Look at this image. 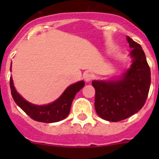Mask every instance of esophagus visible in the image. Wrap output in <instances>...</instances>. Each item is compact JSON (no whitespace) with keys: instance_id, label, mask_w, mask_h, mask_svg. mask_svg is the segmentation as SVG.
<instances>
[{"instance_id":"obj_1","label":"esophagus","mask_w":159,"mask_h":159,"mask_svg":"<svg viewBox=\"0 0 159 159\" xmlns=\"http://www.w3.org/2000/svg\"><path fill=\"white\" fill-rule=\"evenodd\" d=\"M83 78L85 80V81H91L94 78V75L91 73H89V72H86L83 75Z\"/></svg>"}]
</instances>
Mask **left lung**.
Wrapping results in <instances>:
<instances>
[{"instance_id": "1", "label": "left lung", "mask_w": 159, "mask_h": 159, "mask_svg": "<svg viewBox=\"0 0 159 159\" xmlns=\"http://www.w3.org/2000/svg\"><path fill=\"white\" fill-rule=\"evenodd\" d=\"M132 64L115 81H93L94 108L108 121H119L137 113L145 105L151 84V70L142 46L129 36Z\"/></svg>"}]
</instances>
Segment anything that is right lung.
Masks as SVG:
<instances>
[{"instance_id":"obj_1","label":"right lung","mask_w":159,"mask_h":159,"mask_svg":"<svg viewBox=\"0 0 159 159\" xmlns=\"http://www.w3.org/2000/svg\"><path fill=\"white\" fill-rule=\"evenodd\" d=\"M84 86V81H78L68 86L63 94L52 103L46 105H36L27 102L16 91L12 78L11 77L10 78L11 95L15 103L32 119L44 123L57 122L66 118L70 112L72 101Z\"/></svg>"}]
</instances>
